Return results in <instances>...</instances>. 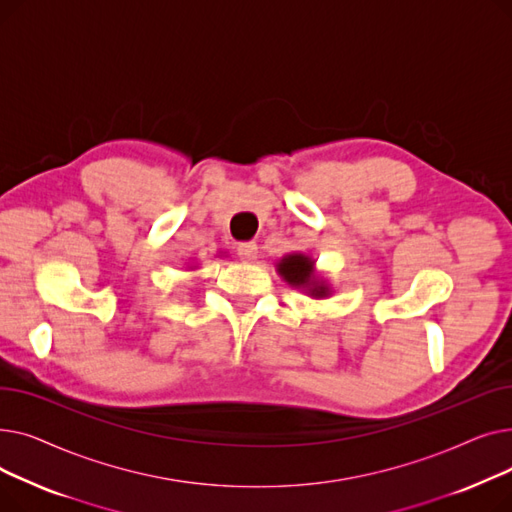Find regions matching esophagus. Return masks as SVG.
Instances as JSON below:
<instances>
[{
    "label": "esophagus",
    "mask_w": 512,
    "mask_h": 512,
    "mask_svg": "<svg viewBox=\"0 0 512 512\" xmlns=\"http://www.w3.org/2000/svg\"><path fill=\"white\" fill-rule=\"evenodd\" d=\"M236 251H238V257H240L242 261H253V259L257 257V245H255L253 240H247V242H238Z\"/></svg>",
    "instance_id": "esophagus-1"
}]
</instances>
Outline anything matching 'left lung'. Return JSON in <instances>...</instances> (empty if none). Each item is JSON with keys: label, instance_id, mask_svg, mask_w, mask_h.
Instances as JSON below:
<instances>
[{"label": "left lung", "instance_id": "8db88e82", "mask_svg": "<svg viewBox=\"0 0 512 512\" xmlns=\"http://www.w3.org/2000/svg\"><path fill=\"white\" fill-rule=\"evenodd\" d=\"M278 272L282 274V278L297 286V288H307V292L311 294V297L315 299H321V297H328L330 294V288L319 282L317 276H315V270H313V261L305 255H288L284 257L280 263H278Z\"/></svg>", "mask_w": 512, "mask_h": 512}]
</instances>
